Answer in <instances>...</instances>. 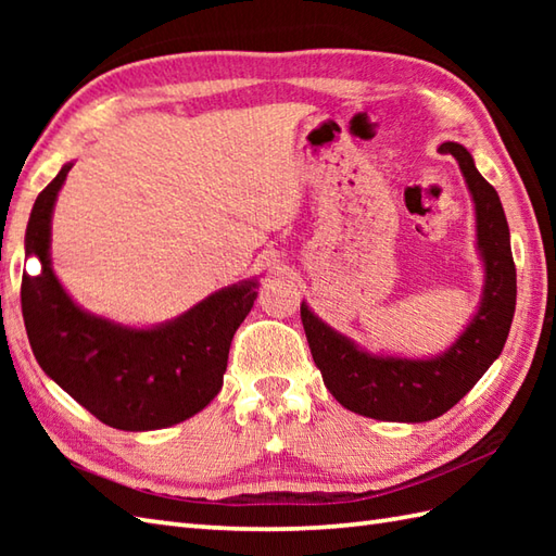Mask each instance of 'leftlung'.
Instances as JSON below:
<instances>
[{
	"instance_id": "left-lung-1",
	"label": "left lung",
	"mask_w": 556,
	"mask_h": 556,
	"mask_svg": "<svg viewBox=\"0 0 556 556\" xmlns=\"http://www.w3.org/2000/svg\"><path fill=\"white\" fill-rule=\"evenodd\" d=\"M464 174L476 207V248L485 269L480 303L452 344L425 358L370 353L351 337L320 320L301 303V320L313 361L329 392L341 406L365 418L392 422H425L440 418L464 399L509 337L516 311V267L509 224L497 191L482 179L470 152L458 143H442Z\"/></svg>"
}]
</instances>
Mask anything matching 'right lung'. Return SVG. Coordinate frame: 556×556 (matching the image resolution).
<instances>
[{
  "instance_id": "1",
  "label": "right lung",
  "mask_w": 556,
  "mask_h": 556,
  "mask_svg": "<svg viewBox=\"0 0 556 556\" xmlns=\"http://www.w3.org/2000/svg\"><path fill=\"white\" fill-rule=\"evenodd\" d=\"M66 162L38 195L26 229L21 308L35 361L45 375L104 425L126 432L172 428L219 394L236 329L257 299V277L224 287L174 320L131 327L83 308L52 269V212Z\"/></svg>"
}]
</instances>
